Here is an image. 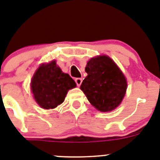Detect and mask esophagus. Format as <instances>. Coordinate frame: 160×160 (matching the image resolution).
<instances>
[{
	"instance_id": "obj_1",
	"label": "esophagus",
	"mask_w": 160,
	"mask_h": 160,
	"mask_svg": "<svg viewBox=\"0 0 160 160\" xmlns=\"http://www.w3.org/2000/svg\"><path fill=\"white\" fill-rule=\"evenodd\" d=\"M75 81H76V83H77V85L78 86V87H80V84L82 83V79L81 78H77L76 80H75Z\"/></svg>"
}]
</instances>
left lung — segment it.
<instances>
[{
  "label": "left lung",
  "mask_w": 160,
  "mask_h": 160,
  "mask_svg": "<svg viewBox=\"0 0 160 160\" xmlns=\"http://www.w3.org/2000/svg\"><path fill=\"white\" fill-rule=\"evenodd\" d=\"M88 76L80 89L97 110L111 112L120 104L126 93L127 80L116 63L105 55L93 57L85 68Z\"/></svg>",
  "instance_id": "obj_1"
}]
</instances>
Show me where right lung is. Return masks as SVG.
<instances>
[{
    "instance_id": "right-lung-1",
    "label": "right lung",
    "mask_w": 160,
    "mask_h": 160,
    "mask_svg": "<svg viewBox=\"0 0 160 160\" xmlns=\"http://www.w3.org/2000/svg\"><path fill=\"white\" fill-rule=\"evenodd\" d=\"M76 86V82L61 71L56 60L40 65L31 80L34 100L44 109L55 108L62 103L68 90Z\"/></svg>"
}]
</instances>
